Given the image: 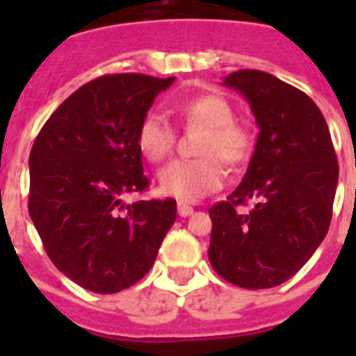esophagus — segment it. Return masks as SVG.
<instances>
[{
  "instance_id": "esophagus-1",
  "label": "esophagus",
  "mask_w": 356,
  "mask_h": 356,
  "mask_svg": "<svg viewBox=\"0 0 356 356\" xmlns=\"http://www.w3.org/2000/svg\"><path fill=\"white\" fill-rule=\"evenodd\" d=\"M178 213H180L181 217H188L193 216L194 209L191 205H187V203H184V201H180V203H178Z\"/></svg>"
}]
</instances>
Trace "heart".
<instances>
[{
	"label": "heart",
	"instance_id": "heart-1",
	"mask_svg": "<svg viewBox=\"0 0 356 356\" xmlns=\"http://www.w3.org/2000/svg\"><path fill=\"white\" fill-rule=\"evenodd\" d=\"M176 114L188 127H205L200 144L203 159L176 160L162 169L159 187L165 196L194 203L225 185L228 165H241L253 151V134L248 127L234 121L235 110L226 97L219 94H203L187 102L176 103ZM176 135L168 121L159 114H147L137 130V146L151 162L168 159L175 149Z\"/></svg>",
	"mask_w": 356,
	"mask_h": 356
}]
</instances>
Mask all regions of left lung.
Here are the masks:
<instances>
[{
  "instance_id": "left-lung-1",
  "label": "left lung",
  "mask_w": 356,
  "mask_h": 356,
  "mask_svg": "<svg viewBox=\"0 0 356 356\" xmlns=\"http://www.w3.org/2000/svg\"><path fill=\"white\" fill-rule=\"evenodd\" d=\"M222 85L246 97L260 131L238 187L209 210V259L229 284L271 289L300 271L328 234L337 155L319 106L300 89L254 69ZM250 199V213L234 210Z\"/></svg>"
}]
</instances>
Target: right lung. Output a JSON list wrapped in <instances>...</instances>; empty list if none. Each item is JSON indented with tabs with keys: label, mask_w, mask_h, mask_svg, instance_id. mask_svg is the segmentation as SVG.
<instances>
[{
	"label": "right lung",
	"mask_w": 356,
	"mask_h": 356,
	"mask_svg": "<svg viewBox=\"0 0 356 356\" xmlns=\"http://www.w3.org/2000/svg\"><path fill=\"white\" fill-rule=\"evenodd\" d=\"M172 78L108 74L72 92L31 147L28 210L60 273L96 294L137 284L176 219V201L122 203L147 178L137 130Z\"/></svg>",
	"instance_id": "1"
}]
</instances>
